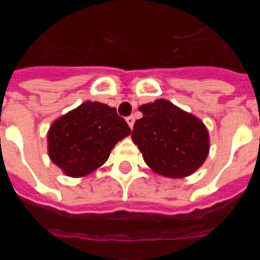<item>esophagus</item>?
I'll use <instances>...</instances> for the list:
<instances>
[{
  "instance_id": "esophagus-1",
  "label": "esophagus",
  "mask_w": 260,
  "mask_h": 260,
  "mask_svg": "<svg viewBox=\"0 0 260 260\" xmlns=\"http://www.w3.org/2000/svg\"><path fill=\"white\" fill-rule=\"evenodd\" d=\"M134 121H135L134 116H128L127 118H126V122H127V125L130 126V128H133V126H134Z\"/></svg>"
}]
</instances>
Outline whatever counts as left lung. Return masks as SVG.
<instances>
[{
    "mask_svg": "<svg viewBox=\"0 0 260 260\" xmlns=\"http://www.w3.org/2000/svg\"><path fill=\"white\" fill-rule=\"evenodd\" d=\"M139 110L143 117L135 121L132 138L153 172L182 178L203 164L210 137L198 117L164 99L142 105Z\"/></svg>",
    "mask_w": 260,
    "mask_h": 260,
    "instance_id": "1",
    "label": "left lung"
}]
</instances>
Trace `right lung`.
Masks as SVG:
<instances>
[{
  "label": "right lung",
  "mask_w": 260,
  "mask_h": 260,
  "mask_svg": "<svg viewBox=\"0 0 260 260\" xmlns=\"http://www.w3.org/2000/svg\"><path fill=\"white\" fill-rule=\"evenodd\" d=\"M130 127L116 108L86 102L57 118L48 132L49 157L69 177H84L108 160Z\"/></svg>",
  "instance_id": "obj_1"
}]
</instances>
